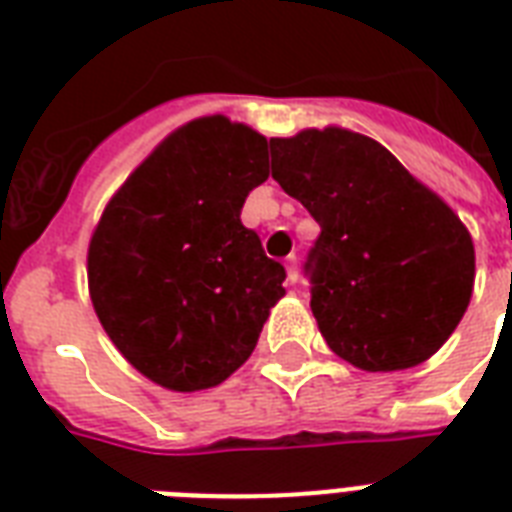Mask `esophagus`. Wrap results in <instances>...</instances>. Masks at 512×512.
I'll list each match as a JSON object with an SVG mask.
<instances>
[{
    "label": "esophagus",
    "instance_id": "esophagus-1",
    "mask_svg": "<svg viewBox=\"0 0 512 512\" xmlns=\"http://www.w3.org/2000/svg\"><path fill=\"white\" fill-rule=\"evenodd\" d=\"M287 279H289V284H297V281H300V271H297V255L287 257Z\"/></svg>",
    "mask_w": 512,
    "mask_h": 512
}]
</instances>
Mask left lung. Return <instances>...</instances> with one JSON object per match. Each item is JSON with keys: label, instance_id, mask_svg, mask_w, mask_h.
Masks as SVG:
<instances>
[{"label": "left lung", "instance_id": "obj_1", "mask_svg": "<svg viewBox=\"0 0 512 512\" xmlns=\"http://www.w3.org/2000/svg\"><path fill=\"white\" fill-rule=\"evenodd\" d=\"M271 175L321 225L305 276L329 348L366 372L433 356L473 295L460 217L388 148L340 127L273 138Z\"/></svg>", "mask_w": 512, "mask_h": 512}]
</instances>
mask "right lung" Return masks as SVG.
Here are the masks:
<instances>
[{
    "label": "right lung",
    "instance_id": "1",
    "mask_svg": "<svg viewBox=\"0 0 512 512\" xmlns=\"http://www.w3.org/2000/svg\"><path fill=\"white\" fill-rule=\"evenodd\" d=\"M268 177V140L225 116L185 124L108 201L87 255L100 324L148 380L220 385L284 297V265L241 223Z\"/></svg>",
    "mask_w": 512,
    "mask_h": 512
}]
</instances>
